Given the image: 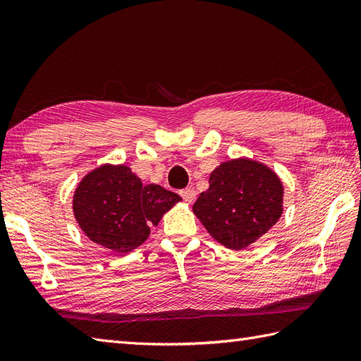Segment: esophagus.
I'll list each match as a JSON object with an SVG mask.
<instances>
[{
  "label": "esophagus",
  "instance_id": "1",
  "mask_svg": "<svg viewBox=\"0 0 361 361\" xmlns=\"http://www.w3.org/2000/svg\"><path fill=\"white\" fill-rule=\"evenodd\" d=\"M180 195L183 197V200H185L186 203H194V200H195V190L192 188L181 189Z\"/></svg>",
  "mask_w": 361,
  "mask_h": 361
}]
</instances>
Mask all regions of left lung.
<instances>
[{
	"instance_id": "obj_1",
	"label": "left lung",
	"mask_w": 361,
	"mask_h": 361,
	"mask_svg": "<svg viewBox=\"0 0 361 361\" xmlns=\"http://www.w3.org/2000/svg\"><path fill=\"white\" fill-rule=\"evenodd\" d=\"M192 211L217 243L241 250L277 224L283 213V185L258 161H225L211 172L209 188Z\"/></svg>"
}]
</instances>
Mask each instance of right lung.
Here are the masks:
<instances>
[{"label":"right lung","mask_w":361,"mask_h":361,"mask_svg":"<svg viewBox=\"0 0 361 361\" xmlns=\"http://www.w3.org/2000/svg\"><path fill=\"white\" fill-rule=\"evenodd\" d=\"M178 194L159 185H142L128 166L103 164L90 171L73 195V214L90 241L116 253H128L150 235L152 225L175 203Z\"/></svg>","instance_id":"right-lung-1"}]
</instances>
